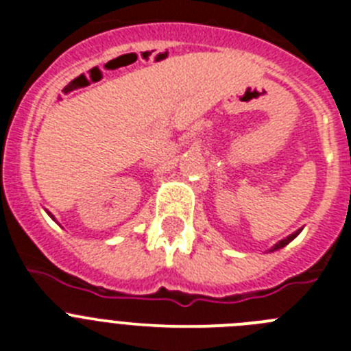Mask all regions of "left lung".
<instances>
[{"mask_svg":"<svg viewBox=\"0 0 351 351\" xmlns=\"http://www.w3.org/2000/svg\"><path fill=\"white\" fill-rule=\"evenodd\" d=\"M300 232H302V228H300V230H297V232H293V234H291V235H288L287 239H283V241H280V243H278V244H274V246L271 247V251H276V250H281V247H285L288 243H291V241H293V239H295L297 235L300 234Z\"/></svg>","mask_w":351,"mask_h":351,"instance_id":"left-lung-1","label":"left lung"}]
</instances>
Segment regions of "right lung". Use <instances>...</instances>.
<instances>
[{
    "label": "right lung",
    "mask_w": 351,
    "mask_h": 351,
    "mask_svg": "<svg viewBox=\"0 0 351 351\" xmlns=\"http://www.w3.org/2000/svg\"><path fill=\"white\" fill-rule=\"evenodd\" d=\"M47 214H49V216H51V218H52V219H54V216H52V214H51V213H49V210H47Z\"/></svg>",
    "instance_id": "add662e5"
}]
</instances>
